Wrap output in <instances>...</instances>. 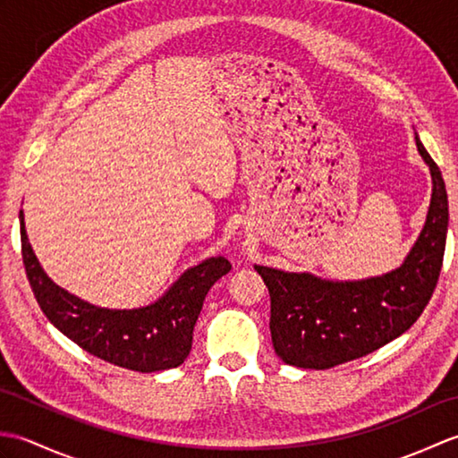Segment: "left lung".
I'll return each instance as SVG.
<instances>
[{
    "instance_id": "left-lung-1",
    "label": "left lung",
    "mask_w": 458,
    "mask_h": 458,
    "mask_svg": "<svg viewBox=\"0 0 458 458\" xmlns=\"http://www.w3.org/2000/svg\"><path fill=\"white\" fill-rule=\"evenodd\" d=\"M415 141L431 169L433 194L421 236L402 267L335 284L256 266L271 299V343L285 364L327 369L362 358L403 335L429 303L443 267L449 199L439 167Z\"/></svg>"
}]
</instances>
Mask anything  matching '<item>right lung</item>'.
<instances>
[{
    "label": "right lung",
    "instance_id": "1",
    "mask_svg": "<svg viewBox=\"0 0 458 458\" xmlns=\"http://www.w3.org/2000/svg\"><path fill=\"white\" fill-rule=\"evenodd\" d=\"M19 224L25 274L45 317L89 354L133 372H159L184 362L204 297L232 267L228 259L210 258L184 271L157 303L131 310L100 309L47 277L29 244L23 210H19Z\"/></svg>",
    "mask_w": 458,
    "mask_h": 458
}]
</instances>
